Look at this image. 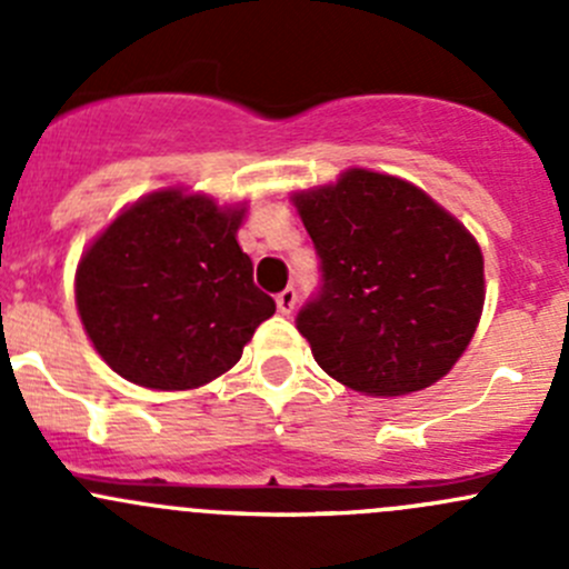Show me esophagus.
Here are the masks:
<instances>
[{
    "instance_id": "esophagus-1",
    "label": "esophagus",
    "mask_w": 569,
    "mask_h": 569,
    "mask_svg": "<svg viewBox=\"0 0 569 569\" xmlns=\"http://www.w3.org/2000/svg\"><path fill=\"white\" fill-rule=\"evenodd\" d=\"M274 306H278V311L283 313V317H289V313L295 311V306H297V291L295 289H283L278 297H274Z\"/></svg>"
}]
</instances>
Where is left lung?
I'll list each match as a JSON object with an SVG mask.
<instances>
[{"label": "left lung", "mask_w": 569, "mask_h": 569, "mask_svg": "<svg viewBox=\"0 0 569 569\" xmlns=\"http://www.w3.org/2000/svg\"><path fill=\"white\" fill-rule=\"evenodd\" d=\"M291 203L321 258L319 300L297 317L321 369L382 399L449 375L485 308L473 233L421 187L366 168L297 189Z\"/></svg>", "instance_id": "obj_1"}]
</instances>
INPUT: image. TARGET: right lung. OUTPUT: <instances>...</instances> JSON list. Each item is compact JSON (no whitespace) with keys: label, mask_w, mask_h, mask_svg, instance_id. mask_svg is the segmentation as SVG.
<instances>
[{"label":"right lung","mask_w":569,"mask_h":569,"mask_svg":"<svg viewBox=\"0 0 569 569\" xmlns=\"http://www.w3.org/2000/svg\"><path fill=\"white\" fill-rule=\"evenodd\" d=\"M248 203L164 187L142 194L82 250L77 311L101 360L151 391H192L242 358L274 300L237 242Z\"/></svg>","instance_id":"1"}]
</instances>
